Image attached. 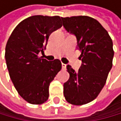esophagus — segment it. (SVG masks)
I'll return each mask as SVG.
<instances>
[{
  "mask_svg": "<svg viewBox=\"0 0 121 121\" xmlns=\"http://www.w3.org/2000/svg\"><path fill=\"white\" fill-rule=\"evenodd\" d=\"M61 66H62V69H63V70H65L66 67H67V64H63V63L61 64Z\"/></svg>",
  "mask_w": 121,
  "mask_h": 121,
  "instance_id": "esophagus-1",
  "label": "esophagus"
}]
</instances>
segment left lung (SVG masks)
<instances>
[{
  "label": "left lung",
  "instance_id": "8db88e82",
  "mask_svg": "<svg viewBox=\"0 0 121 121\" xmlns=\"http://www.w3.org/2000/svg\"><path fill=\"white\" fill-rule=\"evenodd\" d=\"M66 31L76 36L81 54L80 68L67 69L70 78L64 83V95L69 103L82 105L92 102L102 91L114 57L113 42L96 19L86 16L61 17Z\"/></svg>",
  "mask_w": 121,
  "mask_h": 121
}]
</instances>
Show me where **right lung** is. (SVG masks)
I'll return each instance as SVG.
<instances>
[{"label": "right lung", "mask_w": 121, "mask_h": 121, "mask_svg": "<svg viewBox=\"0 0 121 121\" xmlns=\"http://www.w3.org/2000/svg\"><path fill=\"white\" fill-rule=\"evenodd\" d=\"M61 26L58 16H32L19 22L7 41L5 59L10 77L19 95L30 104L46 102L50 83L61 69L58 59L48 61L38 56L51 32Z\"/></svg>", "instance_id": "right-lung-1"}]
</instances>
